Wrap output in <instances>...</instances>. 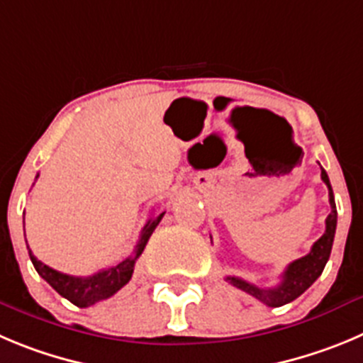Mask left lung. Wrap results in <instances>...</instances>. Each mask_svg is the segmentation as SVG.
Masks as SVG:
<instances>
[{
    "instance_id": "1",
    "label": "left lung",
    "mask_w": 363,
    "mask_h": 363,
    "mask_svg": "<svg viewBox=\"0 0 363 363\" xmlns=\"http://www.w3.org/2000/svg\"><path fill=\"white\" fill-rule=\"evenodd\" d=\"M320 179H323L324 184L328 186V191H330L331 213L326 218V231H324V235L313 243L310 252H308L306 256H303V258L290 263V265L286 267V270L283 272V276H281V283L277 284V286H274V289H259L256 284L247 283V281L235 276L225 277L228 283H231L233 286L250 294L252 297L262 301L263 304L272 308L292 303L294 299H297L301 294H304L310 289L311 284L315 283V279L323 274L324 267H326L328 259H330L331 247H333L335 238V229H337V206H335V197L333 189H331L330 184V177H328L324 168H320Z\"/></svg>"
}]
</instances>
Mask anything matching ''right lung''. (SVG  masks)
I'll return each mask as SVG.
<instances>
[{
    "label": "right lung",
    "instance_id": "obj_1",
    "mask_svg": "<svg viewBox=\"0 0 363 363\" xmlns=\"http://www.w3.org/2000/svg\"><path fill=\"white\" fill-rule=\"evenodd\" d=\"M37 177H39V175H37ZM162 216H164V211H162L161 215L148 220L147 225H145L143 231H141L140 242H138V245H135L134 256L123 259V262L118 263V265L100 270V272L93 274V276L79 277V276H69V274H62L59 272V270H53L52 267L44 265L43 262H39L28 247L30 259H32L37 274H39V276L43 277V279L46 281V283H48L55 292H59L64 299L71 301L74 306L87 308L91 306V304L98 303V301L109 299L111 296H114L118 290L123 289L125 284L130 281L132 272H134L135 259L140 258L141 252L145 250V245H147L148 238H150L154 229L159 225Z\"/></svg>",
    "mask_w": 363,
    "mask_h": 363
}]
</instances>
